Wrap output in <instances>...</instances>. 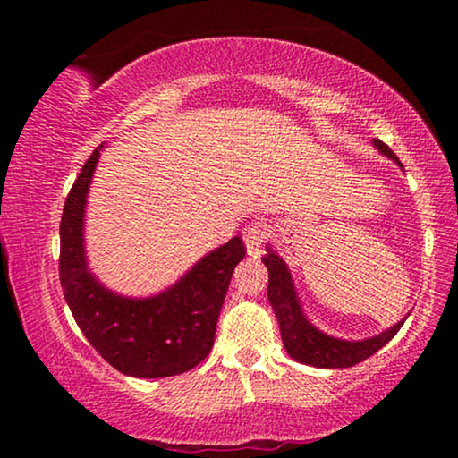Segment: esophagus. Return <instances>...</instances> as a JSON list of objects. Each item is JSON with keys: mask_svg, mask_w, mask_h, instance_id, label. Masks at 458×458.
Returning <instances> with one entry per match:
<instances>
[{"mask_svg": "<svg viewBox=\"0 0 458 458\" xmlns=\"http://www.w3.org/2000/svg\"><path fill=\"white\" fill-rule=\"evenodd\" d=\"M262 242H265V229H262L259 223L248 225V227L243 229V243H246L248 256H254V259L260 256Z\"/></svg>", "mask_w": 458, "mask_h": 458, "instance_id": "1", "label": "esophagus"}]
</instances>
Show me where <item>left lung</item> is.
I'll list each match as a JSON object with an SVG mask.
<instances>
[{"instance_id": "left-lung-1", "label": "left lung", "mask_w": 458, "mask_h": 458, "mask_svg": "<svg viewBox=\"0 0 458 458\" xmlns=\"http://www.w3.org/2000/svg\"><path fill=\"white\" fill-rule=\"evenodd\" d=\"M373 146L379 154H384L386 158L396 162L403 168V162L396 158V154L386 146L384 141L373 140ZM265 267L268 268V302L277 317L281 340L287 354L293 360L302 362V365L318 367V369H346L354 367L359 362L367 360L369 356H373L379 348H384L394 335L398 334V329L403 327L406 317L396 325H392L390 329L381 331V334L373 337H365V340H342V337H334L325 334L318 327H315L309 321V317L304 315L302 304H300L296 285H293L292 273L287 268L285 260L275 252V250L267 243V254Z\"/></svg>"}]
</instances>
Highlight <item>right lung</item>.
<instances>
[{
	"label": "right lung",
	"mask_w": 458,
	"mask_h": 458,
	"mask_svg": "<svg viewBox=\"0 0 458 458\" xmlns=\"http://www.w3.org/2000/svg\"><path fill=\"white\" fill-rule=\"evenodd\" d=\"M99 146L81 168L60 221V284L72 317L93 348L131 377L185 373L208 356L225 293L246 248L233 237L202 256L154 296L112 292L91 273L85 250V210Z\"/></svg>",
	"instance_id": "add662e5"
}]
</instances>
